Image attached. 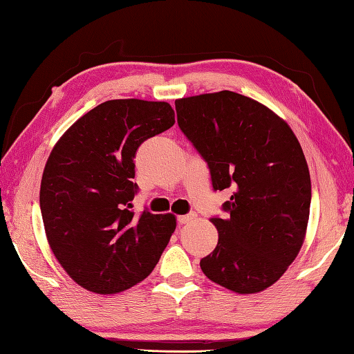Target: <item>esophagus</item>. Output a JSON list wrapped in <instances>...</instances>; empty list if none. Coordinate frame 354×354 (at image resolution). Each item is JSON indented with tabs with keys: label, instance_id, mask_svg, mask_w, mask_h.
I'll return each mask as SVG.
<instances>
[{
	"label": "esophagus",
	"instance_id": "obj_1",
	"mask_svg": "<svg viewBox=\"0 0 354 354\" xmlns=\"http://www.w3.org/2000/svg\"><path fill=\"white\" fill-rule=\"evenodd\" d=\"M195 218V214L194 212H190V214H185V215H179L178 217V221L181 225H185V223H189V221H192Z\"/></svg>",
	"mask_w": 354,
	"mask_h": 354
}]
</instances>
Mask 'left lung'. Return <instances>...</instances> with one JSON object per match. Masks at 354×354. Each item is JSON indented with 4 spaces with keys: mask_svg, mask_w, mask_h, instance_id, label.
<instances>
[{
    "mask_svg": "<svg viewBox=\"0 0 354 354\" xmlns=\"http://www.w3.org/2000/svg\"><path fill=\"white\" fill-rule=\"evenodd\" d=\"M178 124L211 171L214 190L232 189L226 218H211L218 243L203 257L206 277L237 293L283 277L301 248L310 176L289 124L257 101L221 91L175 101Z\"/></svg>",
    "mask_w": 354,
    "mask_h": 354,
    "instance_id": "8db88e82",
    "label": "left lung"
}]
</instances>
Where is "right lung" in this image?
<instances>
[{
	"label": "right lung",
	"instance_id": "right-lung-1",
	"mask_svg": "<svg viewBox=\"0 0 354 354\" xmlns=\"http://www.w3.org/2000/svg\"><path fill=\"white\" fill-rule=\"evenodd\" d=\"M175 124L164 101L111 100L65 131L46 160L40 211L48 243L68 277L118 293L153 272L176 227L173 214H134V158Z\"/></svg>",
	"mask_w": 354,
	"mask_h": 354
}]
</instances>
